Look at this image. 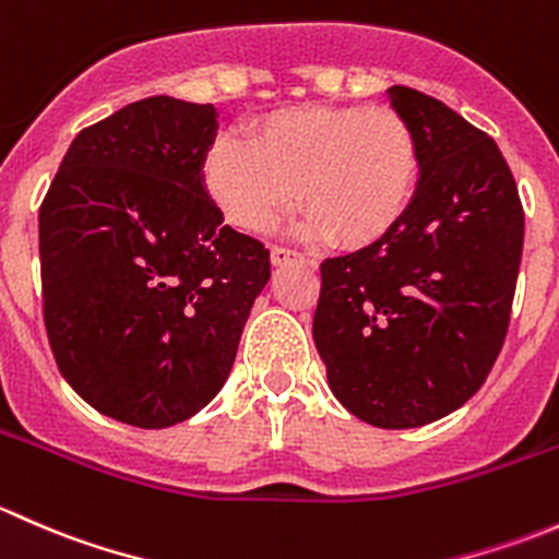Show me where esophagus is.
Here are the masks:
<instances>
[{
    "label": "esophagus",
    "mask_w": 559,
    "mask_h": 559,
    "mask_svg": "<svg viewBox=\"0 0 559 559\" xmlns=\"http://www.w3.org/2000/svg\"><path fill=\"white\" fill-rule=\"evenodd\" d=\"M270 259H273V264H289V262H306V257H302L300 251H292V248L286 246H273V251H270Z\"/></svg>",
    "instance_id": "1"
}]
</instances>
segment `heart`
Returning a JSON list of instances; mask_svg holds the SVG:
<instances>
[{
	"label": "heart",
	"instance_id": "heart-1",
	"mask_svg": "<svg viewBox=\"0 0 559 559\" xmlns=\"http://www.w3.org/2000/svg\"><path fill=\"white\" fill-rule=\"evenodd\" d=\"M421 180L414 127L389 107L297 105L213 140L202 183L235 227H270L297 202L311 235L365 248L403 224Z\"/></svg>",
	"mask_w": 559,
	"mask_h": 559
}]
</instances>
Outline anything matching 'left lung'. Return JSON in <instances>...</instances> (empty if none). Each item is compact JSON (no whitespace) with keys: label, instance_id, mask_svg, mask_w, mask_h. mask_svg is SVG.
Segmentation results:
<instances>
[{"label":"left lung","instance_id":"1","mask_svg":"<svg viewBox=\"0 0 559 559\" xmlns=\"http://www.w3.org/2000/svg\"><path fill=\"white\" fill-rule=\"evenodd\" d=\"M386 97L419 138V191L381 243L321 262L313 341L343 408L405 430L487 381L509 332L524 211L487 132L416 88Z\"/></svg>","mask_w":559,"mask_h":559}]
</instances>
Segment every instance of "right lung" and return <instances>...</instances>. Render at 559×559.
<instances>
[{"mask_svg": "<svg viewBox=\"0 0 559 559\" xmlns=\"http://www.w3.org/2000/svg\"><path fill=\"white\" fill-rule=\"evenodd\" d=\"M213 105L148 97L72 140L39 205L50 352L67 384L145 430L205 408L233 370L270 251L202 186Z\"/></svg>", "mask_w": 559, "mask_h": 559, "instance_id": "add662e5", "label": "right lung"}]
</instances>
